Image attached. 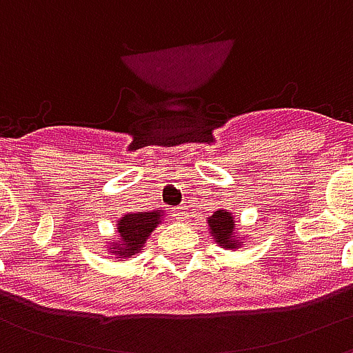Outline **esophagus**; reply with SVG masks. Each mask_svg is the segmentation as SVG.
Wrapping results in <instances>:
<instances>
[{
	"label": "esophagus",
	"instance_id": "1",
	"mask_svg": "<svg viewBox=\"0 0 353 353\" xmlns=\"http://www.w3.org/2000/svg\"><path fill=\"white\" fill-rule=\"evenodd\" d=\"M172 214H174V217L179 219V221H187V219H189V206L174 208V210H172Z\"/></svg>",
	"mask_w": 353,
	"mask_h": 353
}]
</instances>
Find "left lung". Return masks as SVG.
I'll use <instances>...</instances> for the list:
<instances>
[{
	"instance_id": "1",
	"label": "left lung",
	"mask_w": 353,
	"mask_h": 353,
	"mask_svg": "<svg viewBox=\"0 0 353 353\" xmlns=\"http://www.w3.org/2000/svg\"><path fill=\"white\" fill-rule=\"evenodd\" d=\"M210 227H212V234L215 236L217 244L227 245V248H238L236 240H232V229H234V221L230 217L229 212L225 210H217L212 217H210Z\"/></svg>"
}]
</instances>
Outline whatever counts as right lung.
Wrapping results in <instances>:
<instances>
[{
    "label": "right lung",
    "mask_w": 353,
    "mask_h": 353,
    "mask_svg": "<svg viewBox=\"0 0 353 353\" xmlns=\"http://www.w3.org/2000/svg\"><path fill=\"white\" fill-rule=\"evenodd\" d=\"M119 225V236L113 250H119V255L130 257L132 253L139 252V248L145 244L149 234L159 225V212H138V214H126L117 223Z\"/></svg>",
    "instance_id": "right-lung-1"
}]
</instances>
